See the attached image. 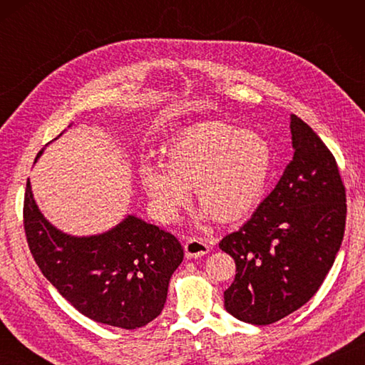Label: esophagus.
Masks as SVG:
<instances>
[{"instance_id":"esophagus-1","label":"esophagus","mask_w":365,"mask_h":365,"mask_svg":"<svg viewBox=\"0 0 365 365\" xmlns=\"http://www.w3.org/2000/svg\"><path fill=\"white\" fill-rule=\"evenodd\" d=\"M208 251H210V246L200 237H190L185 243V254H187L188 259L202 257Z\"/></svg>"}]
</instances>
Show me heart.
<instances>
[{"mask_svg": "<svg viewBox=\"0 0 365 365\" xmlns=\"http://www.w3.org/2000/svg\"><path fill=\"white\" fill-rule=\"evenodd\" d=\"M273 169V152L259 135L212 122L175 138L163 152V166L145 161L139 178L155 213L170 221L188 199L202 205L200 216L237 220L259 202Z\"/></svg>", "mask_w": 365, "mask_h": 365, "instance_id": "b5f03b06", "label": "heart"}]
</instances>
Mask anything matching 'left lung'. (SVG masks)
<instances>
[{"instance_id":"1","label":"left lung","mask_w":365,"mask_h":365,"mask_svg":"<svg viewBox=\"0 0 365 365\" xmlns=\"http://www.w3.org/2000/svg\"><path fill=\"white\" fill-rule=\"evenodd\" d=\"M293 158L274 190L220 250L235 260L224 306L235 319L271 324L320 289L344 240L346 195L334 155L292 115Z\"/></svg>"}]
</instances>
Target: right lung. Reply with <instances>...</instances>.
Instances as JSON below:
<instances>
[{"mask_svg": "<svg viewBox=\"0 0 365 365\" xmlns=\"http://www.w3.org/2000/svg\"><path fill=\"white\" fill-rule=\"evenodd\" d=\"M23 227L37 267L76 311L122 329L143 328L157 319L169 279L183 260V247L170 232L136 216L102 235L63 234L38 212L29 178Z\"/></svg>", "mask_w": 365, "mask_h": 365, "instance_id": "add662e5", "label": "right lung"}]
</instances>
